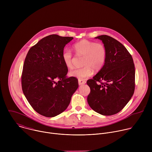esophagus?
<instances>
[{"mask_svg": "<svg viewBox=\"0 0 152 152\" xmlns=\"http://www.w3.org/2000/svg\"><path fill=\"white\" fill-rule=\"evenodd\" d=\"M78 83H79V85H81L85 84L86 83V81L84 80H82V79H79L78 80Z\"/></svg>", "mask_w": 152, "mask_h": 152, "instance_id": "1", "label": "esophagus"}]
</instances>
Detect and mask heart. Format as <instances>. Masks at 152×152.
<instances>
[{
    "label": "heart",
    "instance_id": "b5f03b06",
    "mask_svg": "<svg viewBox=\"0 0 152 152\" xmlns=\"http://www.w3.org/2000/svg\"><path fill=\"white\" fill-rule=\"evenodd\" d=\"M73 49L76 55L83 56L82 65L84 67L71 70L69 73L70 76L83 79L92 75L93 69L99 71L104 66L107 52L104 45L102 43L82 39L75 43L73 45ZM61 58L67 68H72L74 57L69 49H65L62 51Z\"/></svg>",
    "mask_w": 152,
    "mask_h": 152
}]
</instances>
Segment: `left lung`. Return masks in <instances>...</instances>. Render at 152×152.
Here are the masks:
<instances>
[{
    "label": "left lung",
    "instance_id": "obj_1",
    "mask_svg": "<svg viewBox=\"0 0 152 152\" xmlns=\"http://www.w3.org/2000/svg\"><path fill=\"white\" fill-rule=\"evenodd\" d=\"M102 41L107 52L103 68L86 83L90 88L87 101L91 109L103 115L119 113L135 91V65L126 48L106 35L96 37Z\"/></svg>",
    "mask_w": 152,
    "mask_h": 152
}]
</instances>
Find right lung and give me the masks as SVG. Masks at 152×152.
<instances>
[{
    "label": "right lung",
    "mask_w": 152,
    "mask_h": 152,
    "mask_svg": "<svg viewBox=\"0 0 152 152\" xmlns=\"http://www.w3.org/2000/svg\"><path fill=\"white\" fill-rule=\"evenodd\" d=\"M73 39L48 35L31 48L25 59L23 94L33 109L45 117H53L66 110L78 88L76 77H66L68 68L61 58L65 46Z\"/></svg>",
    "instance_id": "obj_1"
}]
</instances>
